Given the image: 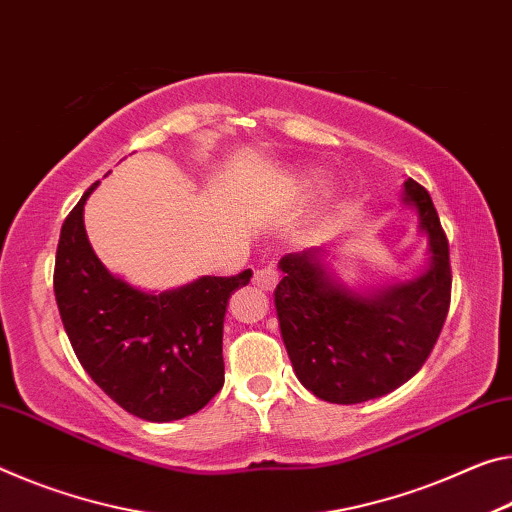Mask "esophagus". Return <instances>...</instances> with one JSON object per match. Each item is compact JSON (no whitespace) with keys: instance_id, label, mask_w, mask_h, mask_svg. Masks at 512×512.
<instances>
[{"instance_id":"obj_1","label":"esophagus","mask_w":512,"mask_h":512,"mask_svg":"<svg viewBox=\"0 0 512 512\" xmlns=\"http://www.w3.org/2000/svg\"><path fill=\"white\" fill-rule=\"evenodd\" d=\"M278 280H280L278 266H275V264H266V266H262V269H257L253 282H255V285H257L259 289L271 291V289H275V285H278Z\"/></svg>"}]
</instances>
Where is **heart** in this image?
<instances>
[{
  "mask_svg": "<svg viewBox=\"0 0 512 512\" xmlns=\"http://www.w3.org/2000/svg\"><path fill=\"white\" fill-rule=\"evenodd\" d=\"M321 184H323V175L316 173V170H305V173L296 175V180H294L296 189L307 191V193L314 191V189H319Z\"/></svg>",
  "mask_w": 512,
  "mask_h": 512,
  "instance_id": "b5f03b06",
  "label": "heart"
}]
</instances>
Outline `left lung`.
<instances>
[{
	"label": "left lung",
	"mask_w": 512,
	"mask_h": 512,
	"mask_svg": "<svg viewBox=\"0 0 512 512\" xmlns=\"http://www.w3.org/2000/svg\"><path fill=\"white\" fill-rule=\"evenodd\" d=\"M431 266L412 282L355 294L337 282L314 250L280 259L275 287L282 342L300 383L328 403L378 399L424 367L451 305L449 241L424 186L408 180Z\"/></svg>",
	"instance_id": "obj_1"
}]
</instances>
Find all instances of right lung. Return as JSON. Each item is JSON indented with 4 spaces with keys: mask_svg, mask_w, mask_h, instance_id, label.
<instances>
[{
    "mask_svg": "<svg viewBox=\"0 0 512 512\" xmlns=\"http://www.w3.org/2000/svg\"><path fill=\"white\" fill-rule=\"evenodd\" d=\"M88 189L61 227L54 296L81 367L129 415L145 421L189 417L225 383L223 319L227 300L253 271L200 278L148 294L111 275L84 227Z\"/></svg>",
    "mask_w": 512,
    "mask_h": 512,
    "instance_id": "right-lung-1",
    "label": "right lung"
}]
</instances>
